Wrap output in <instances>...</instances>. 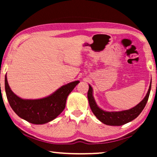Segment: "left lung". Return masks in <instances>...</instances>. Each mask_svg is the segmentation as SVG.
Here are the masks:
<instances>
[{
    "label": "left lung",
    "mask_w": 157,
    "mask_h": 157,
    "mask_svg": "<svg viewBox=\"0 0 157 157\" xmlns=\"http://www.w3.org/2000/svg\"><path fill=\"white\" fill-rule=\"evenodd\" d=\"M151 83L152 82H150L147 94L139 104L135 106V107L129 109L118 111H105L98 107L94 97V93H93L94 90H93L91 85L89 84V89L88 94H87V96H88L89 106L91 107L92 112L96 116L98 120L102 122V123L107 124V125L121 126L129 123V122H131L139 116V114L141 113V111L145 107L146 103L148 100L149 95H150Z\"/></svg>",
    "instance_id": "8db88e82"
}]
</instances>
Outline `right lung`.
Segmentation results:
<instances>
[{"label": "right lung", "mask_w": 157, "mask_h": 157, "mask_svg": "<svg viewBox=\"0 0 157 157\" xmlns=\"http://www.w3.org/2000/svg\"><path fill=\"white\" fill-rule=\"evenodd\" d=\"M78 83V80L71 82L48 96L29 100L16 95L10 89L7 75L5 78V92L10 107L21 118L35 124H46L56 118L64 109L68 95Z\"/></svg>", "instance_id": "add662e5"}]
</instances>
